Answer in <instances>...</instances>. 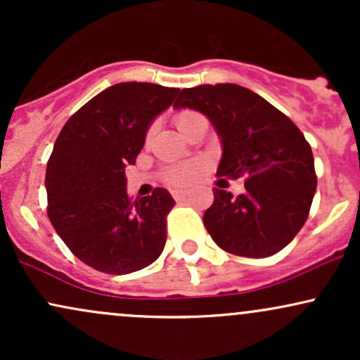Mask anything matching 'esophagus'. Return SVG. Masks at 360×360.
Returning a JSON list of instances; mask_svg holds the SVG:
<instances>
[{"label":"esophagus","instance_id":"esophagus-1","mask_svg":"<svg viewBox=\"0 0 360 360\" xmlns=\"http://www.w3.org/2000/svg\"><path fill=\"white\" fill-rule=\"evenodd\" d=\"M172 196H174L176 201H181L188 196V193L183 191V189H174V191H172Z\"/></svg>","mask_w":360,"mask_h":360}]
</instances>
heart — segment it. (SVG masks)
<instances>
[{
	"instance_id": "obj_1",
	"label": "heart",
	"mask_w": 360,
	"mask_h": 360,
	"mask_svg": "<svg viewBox=\"0 0 360 360\" xmlns=\"http://www.w3.org/2000/svg\"><path fill=\"white\" fill-rule=\"evenodd\" d=\"M194 115V111H179V113L174 117V122H176V127L183 128L186 123L191 120ZM152 134H154V125L148 127L147 134H146V140L148 142L152 137ZM201 172H203V164L198 162V160H194V162H188V164H179V166H174V167H169L166 171V174H164V179L167 181L169 184L172 186H188L194 183V181L198 179V177L201 176Z\"/></svg>"
}]
</instances>
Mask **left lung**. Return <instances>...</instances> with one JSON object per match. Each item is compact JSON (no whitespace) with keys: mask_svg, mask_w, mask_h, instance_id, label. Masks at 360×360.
Here are the masks:
<instances>
[{"mask_svg":"<svg viewBox=\"0 0 360 360\" xmlns=\"http://www.w3.org/2000/svg\"><path fill=\"white\" fill-rule=\"evenodd\" d=\"M176 108L210 118L221 139L217 174L245 177V193L214 188L203 221L218 247L242 257L283 250L307 221L316 191L315 159L301 130L283 111L238 84L183 89Z\"/></svg>","mask_w":360,"mask_h":360,"instance_id":"left-lung-1","label":"left lung"}]
</instances>
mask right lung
<instances>
[{
  "label": "right lung",
  "instance_id": "add662e5",
  "mask_svg": "<svg viewBox=\"0 0 360 360\" xmlns=\"http://www.w3.org/2000/svg\"><path fill=\"white\" fill-rule=\"evenodd\" d=\"M177 88L120 82L86 103L62 127L47 162L49 220L77 259L106 274L150 266L166 245L167 189L131 200L125 166L135 164L147 128Z\"/></svg>",
  "mask_w": 360,
  "mask_h": 360
}]
</instances>
